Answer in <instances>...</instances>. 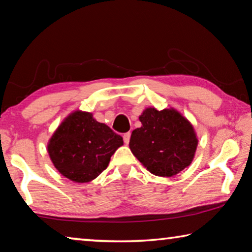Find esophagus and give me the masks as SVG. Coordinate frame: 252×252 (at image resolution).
Returning <instances> with one entry per match:
<instances>
[{"label": "esophagus", "mask_w": 252, "mask_h": 252, "mask_svg": "<svg viewBox=\"0 0 252 252\" xmlns=\"http://www.w3.org/2000/svg\"><path fill=\"white\" fill-rule=\"evenodd\" d=\"M130 136H131L130 132H126V133L123 134V141H125L126 144H127V143L130 142Z\"/></svg>", "instance_id": "1"}]
</instances>
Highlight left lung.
I'll list each match as a JSON object with an SVG mask.
<instances>
[{
	"label": "left lung",
	"instance_id": "left-lung-1",
	"mask_svg": "<svg viewBox=\"0 0 252 252\" xmlns=\"http://www.w3.org/2000/svg\"><path fill=\"white\" fill-rule=\"evenodd\" d=\"M139 120L142 126L132 131L129 147L149 171L169 178L189 167L198 139L185 117L174 109L148 108Z\"/></svg>",
	"mask_w": 252,
	"mask_h": 252
}]
</instances>
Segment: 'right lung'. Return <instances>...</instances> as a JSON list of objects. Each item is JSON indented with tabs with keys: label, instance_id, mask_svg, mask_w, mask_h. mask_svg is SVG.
Wrapping results in <instances>:
<instances>
[{
	"label": "right lung",
	"instance_id": "1",
	"mask_svg": "<svg viewBox=\"0 0 252 252\" xmlns=\"http://www.w3.org/2000/svg\"><path fill=\"white\" fill-rule=\"evenodd\" d=\"M122 144V136L97 122L92 113L74 111L51 136L48 152L62 176L84 183L106 169L111 157Z\"/></svg>",
	"mask_w": 252,
	"mask_h": 252
}]
</instances>
